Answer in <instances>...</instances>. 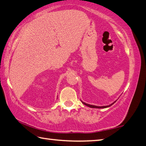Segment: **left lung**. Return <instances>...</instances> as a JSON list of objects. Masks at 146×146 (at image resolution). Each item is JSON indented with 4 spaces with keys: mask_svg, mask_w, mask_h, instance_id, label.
Wrapping results in <instances>:
<instances>
[{
    "mask_svg": "<svg viewBox=\"0 0 146 146\" xmlns=\"http://www.w3.org/2000/svg\"><path fill=\"white\" fill-rule=\"evenodd\" d=\"M81 102H82V103H83L85 105H86V106H87V107H91V108H107V107H110L111 105H112L113 104V103H115L116 101H115V102H113V103H112V104H110V105H107V106H102V107H98V106H95V105H92L87 104V103H84V102H82V101H81Z\"/></svg>",
    "mask_w": 146,
    "mask_h": 146,
    "instance_id": "1",
    "label": "left lung"
}]
</instances>
